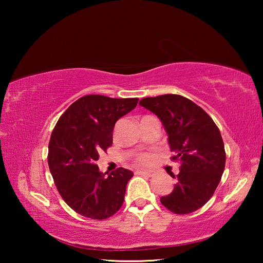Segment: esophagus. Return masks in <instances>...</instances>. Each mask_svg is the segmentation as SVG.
Wrapping results in <instances>:
<instances>
[{"label": "esophagus", "instance_id": "1", "mask_svg": "<svg viewBox=\"0 0 263 263\" xmlns=\"http://www.w3.org/2000/svg\"><path fill=\"white\" fill-rule=\"evenodd\" d=\"M136 174L137 175H146V176H148V177L154 176V173L153 172L145 171V169H138V171H136Z\"/></svg>", "mask_w": 263, "mask_h": 263}]
</instances>
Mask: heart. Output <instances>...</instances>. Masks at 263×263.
<instances>
[{
  "instance_id": "1",
  "label": "heart",
  "mask_w": 263,
  "mask_h": 263,
  "mask_svg": "<svg viewBox=\"0 0 263 263\" xmlns=\"http://www.w3.org/2000/svg\"><path fill=\"white\" fill-rule=\"evenodd\" d=\"M153 160V155L149 153H142L140 155H138L136 159V162L139 164H147Z\"/></svg>"
}]
</instances>
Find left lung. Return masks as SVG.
Returning a JSON list of instances; mask_svg holds the SVG:
<instances>
[{"mask_svg":"<svg viewBox=\"0 0 263 263\" xmlns=\"http://www.w3.org/2000/svg\"><path fill=\"white\" fill-rule=\"evenodd\" d=\"M139 104L162 122L173 152L180 162L174 189L162 196V205L176 215L202 208L215 194L225 169L226 153L218 126L201 106L184 96L167 94L142 99Z\"/></svg>","mask_w":263,"mask_h":263,"instance_id":"1","label":"left lung"}]
</instances>
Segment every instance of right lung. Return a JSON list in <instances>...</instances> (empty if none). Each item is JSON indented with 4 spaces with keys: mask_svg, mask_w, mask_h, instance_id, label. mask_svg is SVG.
<instances>
[{
    "mask_svg": "<svg viewBox=\"0 0 263 263\" xmlns=\"http://www.w3.org/2000/svg\"><path fill=\"white\" fill-rule=\"evenodd\" d=\"M138 101L86 95L61 115L53 128L48 167L62 199L79 215L103 220L122 208L133 173L119 167L106 176L96 161L112 145L116 122Z\"/></svg>",
    "mask_w": 263,
    "mask_h": 263,
    "instance_id": "right-lung-1",
    "label": "right lung"
}]
</instances>
